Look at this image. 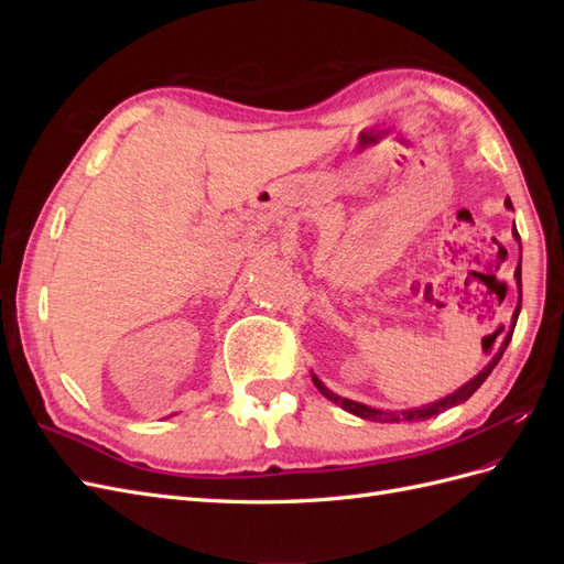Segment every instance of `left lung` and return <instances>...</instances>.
Segmentation results:
<instances>
[{"mask_svg": "<svg viewBox=\"0 0 564 564\" xmlns=\"http://www.w3.org/2000/svg\"><path fill=\"white\" fill-rule=\"evenodd\" d=\"M506 209H513V202L506 199ZM513 237H516L518 245H520V235H518L516 230H513ZM520 259H522V256H520ZM516 280H518L520 301H518V308H516V313H513V329H516V322H518V315H520V303H522V270H520V263H518V268H516ZM513 329L508 332V336L503 338V344H501V348L497 350V355L491 357L489 365H487L480 373H477L475 379H470L466 386H460L458 390H454L452 395L442 398V400H437V402H433V404H423V406H416V409H404V412H388V409H373V406H367V404H362V402H355V400L336 395V392H332L327 386H324V383L315 377V373H313V383L317 386V390L322 392L324 398L332 400V402L338 404L340 409H346V412H350V414H355V416H360V419H367V421L398 423V421H421V419H431V416H435V414H440V412H445V409H452V406H456V404H460V402H466V400L473 395V392L487 381L491 369L499 365L503 350L508 348L510 336H513Z\"/></svg>", "mask_w": 564, "mask_h": 564, "instance_id": "1", "label": "left lung"}]
</instances>
